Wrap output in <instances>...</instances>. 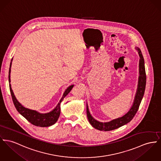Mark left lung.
Instances as JSON below:
<instances>
[{"mask_svg":"<svg viewBox=\"0 0 161 161\" xmlns=\"http://www.w3.org/2000/svg\"><path fill=\"white\" fill-rule=\"evenodd\" d=\"M139 54V82H138V86L137 89V92L136 93L135 98L134 100L133 104L130 107L128 112L123 117H119L114 119H112L108 122H100L96 120L95 118L91 115L88 107L86 104V115L87 118L91 124V125L99 130H104L108 131L112 130L118 128L129 122H130L132 119L134 118L136 114L137 113L139 107L142 101V99L143 97L145 86H146V82H147V76L145 73V62L143 57L142 54V52L139 47L136 48Z\"/></svg>","mask_w":161,"mask_h":161,"instance_id":"left-lung-1","label":"left lung"}]
</instances>
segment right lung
Here are the masks:
<instances>
[{"instance_id": "obj_1", "label": "right lung", "mask_w": 161, "mask_h": 161, "mask_svg": "<svg viewBox=\"0 0 161 161\" xmlns=\"http://www.w3.org/2000/svg\"><path fill=\"white\" fill-rule=\"evenodd\" d=\"M13 60V58H12ZM11 60L10 68H9V75H8V80L10 83V73H11ZM10 86V90L11 93L12 99L14 103V105L16 107V110L18 111V112L22 115L24 118H25L28 121H29L31 123H32L33 125L36 126H40V127H47L53 125L55 124L57 121L58 120V118L60 114V104L64 97H66L71 90L74 85L69 86L66 90L64 91V93L63 95V97H62L61 99L60 100L59 103L57 105V106L54 108V109L51 111L50 112L46 113V114H41L38 112L36 110H31L27 108L22 106L21 104L19 103V101L16 99V97L14 96L13 92L11 89V84H9Z\"/></svg>"}]
</instances>
